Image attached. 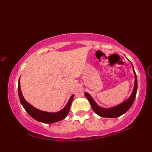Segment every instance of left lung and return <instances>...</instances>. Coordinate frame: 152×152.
Masks as SVG:
<instances>
[{
	"instance_id": "1",
	"label": "left lung",
	"mask_w": 152,
	"mask_h": 152,
	"mask_svg": "<svg viewBox=\"0 0 152 152\" xmlns=\"http://www.w3.org/2000/svg\"><path fill=\"white\" fill-rule=\"evenodd\" d=\"M133 70H134L135 75V84L134 90H133L132 93L130 95V97L126 100L124 101V102L121 103L119 105L110 108V109H104V108L100 107L99 106L97 105L96 102L94 101V99L92 98V97L88 93H84L86 98L88 99L89 102L91 103L92 109L95 111V113L103 118H118L119 116L122 115V114L126 113L130 109L133 104V103H134L135 98H136L137 88H138V82H137L136 74L134 71V67H133Z\"/></svg>"
}]
</instances>
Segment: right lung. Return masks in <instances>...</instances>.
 Here are the masks:
<instances>
[{"label": "right lung", "mask_w": 152, "mask_h": 152, "mask_svg": "<svg viewBox=\"0 0 152 152\" xmlns=\"http://www.w3.org/2000/svg\"><path fill=\"white\" fill-rule=\"evenodd\" d=\"M18 93L20 103H21L22 106L23 107L27 113H28L31 117H32L34 119L37 120V121L46 124L54 123V122H59L60 120L64 119V118L68 115V112L70 111V105H71V103L74 97V95H72V96L70 97L68 103L66 104V107L60 111L56 112V113H50V112L43 111H41V110L36 109V108L32 107V105L30 104L25 99L22 95L21 90H20V79L19 80H18Z\"/></svg>", "instance_id": "right-lung-1"}]
</instances>
